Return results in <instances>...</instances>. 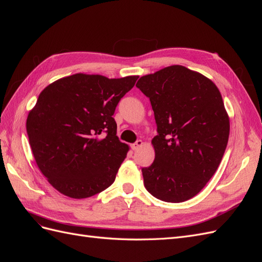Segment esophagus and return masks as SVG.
<instances>
[{
    "mask_svg": "<svg viewBox=\"0 0 262 262\" xmlns=\"http://www.w3.org/2000/svg\"><path fill=\"white\" fill-rule=\"evenodd\" d=\"M143 145H144V141L139 139V140L136 141V143H134V144L132 145V149H133V150H137V149L140 148Z\"/></svg>",
    "mask_w": 262,
    "mask_h": 262,
    "instance_id": "34e87169",
    "label": "esophagus"
}]
</instances>
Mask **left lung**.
Listing matches in <instances>:
<instances>
[{"instance_id":"left-lung-1","label":"left lung","mask_w":262,"mask_h":262,"mask_svg":"<svg viewBox=\"0 0 262 262\" xmlns=\"http://www.w3.org/2000/svg\"><path fill=\"white\" fill-rule=\"evenodd\" d=\"M157 124L155 160L141 169L147 191L180 203L196 194L217 170L229 136V117L220 90L203 74L170 66L141 77Z\"/></svg>"}]
</instances>
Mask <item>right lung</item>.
Masks as SVG:
<instances>
[{
    "label": "right lung",
    "instance_id": "1",
    "mask_svg": "<svg viewBox=\"0 0 262 262\" xmlns=\"http://www.w3.org/2000/svg\"><path fill=\"white\" fill-rule=\"evenodd\" d=\"M138 76L108 79L77 73L45 88L29 112L26 130L48 182L66 196H93L114 182L128 146L113 118Z\"/></svg>",
    "mask_w": 262,
    "mask_h": 262
}]
</instances>
